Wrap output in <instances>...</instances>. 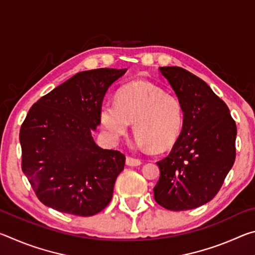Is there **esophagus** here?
<instances>
[{"label":"esophagus","instance_id":"1","mask_svg":"<svg viewBox=\"0 0 255 255\" xmlns=\"http://www.w3.org/2000/svg\"><path fill=\"white\" fill-rule=\"evenodd\" d=\"M126 164L128 166H138V165H140V164H141V161H140V159H138V158H133V157L128 156L126 158Z\"/></svg>","mask_w":255,"mask_h":255}]
</instances>
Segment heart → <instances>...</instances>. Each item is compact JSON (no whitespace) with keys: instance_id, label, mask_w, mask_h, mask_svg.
<instances>
[{"instance_id":"1","label":"heart","mask_w":255,"mask_h":255,"mask_svg":"<svg viewBox=\"0 0 255 255\" xmlns=\"http://www.w3.org/2000/svg\"><path fill=\"white\" fill-rule=\"evenodd\" d=\"M100 122L112 141L126 135L133 123L139 147L165 150L174 145L182 130L183 109L178 99L162 89L137 82L120 90L116 103H103Z\"/></svg>"}]
</instances>
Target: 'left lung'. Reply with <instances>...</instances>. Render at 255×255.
<instances>
[{
    "label": "left lung",
    "mask_w": 255,
    "mask_h": 255,
    "mask_svg": "<svg viewBox=\"0 0 255 255\" xmlns=\"http://www.w3.org/2000/svg\"><path fill=\"white\" fill-rule=\"evenodd\" d=\"M183 109L182 130L171 153L156 164L154 198L164 208H197L217 195L235 161L236 125L210 86L176 66L159 67Z\"/></svg>",
    "instance_id": "obj_1"
}]
</instances>
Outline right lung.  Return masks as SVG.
I'll use <instances>...</instances> for the list:
<instances>
[{
	"mask_svg": "<svg viewBox=\"0 0 255 255\" xmlns=\"http://www.w3.org/2000/svg\"><path fill=\"white\" fill-rule=\"evenodd\" d=\"M127 68L80 72L30 108L20 129L22 171L42 204L93 216L109 205L126 157L92 137L108 89Z\"/></svg>",
	"mask_w": 255,
	"mask_h": 255,
	"instance_id": "1",
	"label": "right lung"
}]
</instances>
